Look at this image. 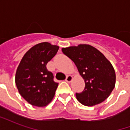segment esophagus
Returning a JSON list of instances; mask_svg holds the SVG:
<instances>
[{
  "mask_svg": "<svg viewBox=\"0 0 130 130\" xmlns=\"http://www.w3.org/2000/svg\"><path fill=\"white\" fill-rule=\"evenodd\" d=\"M72 79H73V77L71 76V75H68V76H67V77H66V79H65V81L67 82H68V83H70L72 81Z\"/></svg>",
  "mask_w": 130,
  "mask_h": 130,
  "instance_id": "obj_1",
  "label": "esophagus"
}]
</instances>
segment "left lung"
I'll use <instances>...</instances> for the list:
<instances>
[{"label":"left lung","mask_w":130,"mask_h":130,"mask_svg":"<svg viewBox=\"0 0 130 130\" xmlns=\"http://www.w3.org/2000/svg\"><path fill=\"white\" fill-rule=\"evenodd\" d=\"M63 54L76 65L85 82L82 93H76L83 105L95 106L109 98L116 84L114 68L98 49L89 44L62 48Z\"/></svg>","instance_id":"left-lung-1"}]
</instances>
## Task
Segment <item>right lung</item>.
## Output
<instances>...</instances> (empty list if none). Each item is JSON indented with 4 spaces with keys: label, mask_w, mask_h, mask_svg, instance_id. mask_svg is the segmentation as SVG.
I'll return each mask as SVG.
<instances>
[{
    "label": "right lung",
    "mask_w": 130,
    "mask_h": 130,
    "mask_svg": "<svg viewBox=\"0 0 130 130\" xmlns=\"http://www.w3.org/2000/svg\"><path fill=\"white\" fill-rule=\"evenodd\" d=\"M58 48L46 42L39 43L24 54L17 69L15 84L19 93L31 105L46 106L55 95L58 83L54 82L46 65Z\"/></svg>",
    "instance_id": "right-lung-1"
}]
</instances>
